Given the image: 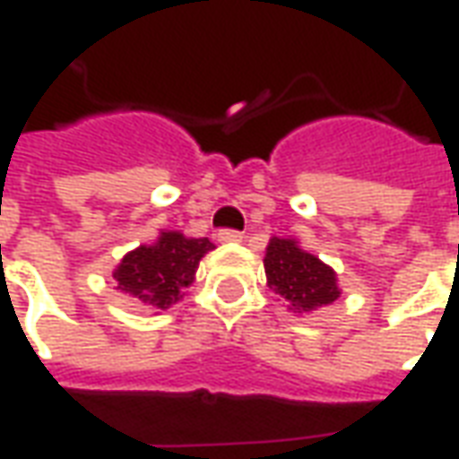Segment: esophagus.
Returning a JSON list of instances; mask_svg holds the SVG:
<instances>
[{
  "mask_svg": "<svg viewBox=\"0 0 459 459\" xmlns=\"http://www.w3.org/2000/svg\"><path fill=\"white\" fill-rule=\"evenodd\" d=\"M219 240L221 243H240V240H243V233L233 229H223L219 230Z\"/></svg>",
  "mask_w": 459,
  "mask_h": 459,
  "instance_id": "obj_1",
  "label": "esophagus"
}]
</instances>
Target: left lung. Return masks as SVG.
<instances>
[{
  "label": "left lung",
  "mask_w": 459,
  "mask_h": 459,
  "mask_svg": "<svg viewBox=\"0 0 459 459\" xmlns=\"http://www.w3.org/2000/svg\"><path fill=\"white\" fill-rule=\"evenodd\" d=\"M268 285L292 312H315L339 298L337 273L292 238H270L265 250Z\"/></svg>",
  "instance_id": "1"
}]
</instances>
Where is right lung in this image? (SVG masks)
<instances>
[{
  "label": "right lung",
  "instance_id": "right-lung-1",
  "mask_svg": "<svg viewBox=\"0 0 459 459\" xmlns=\"http://www.w3.org/2000/svg\"><path fill=\"white\" fill-rule=\"evenodd\" d=\"M213 250L209 238H186L179 230H161L157 243L130 250L113 273L117 290L154 309H167L194 282L199 260Z\"/></svg>",
  "mask_w": 459,
  "mask_h": 459
}]
</instances>
